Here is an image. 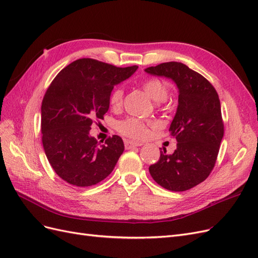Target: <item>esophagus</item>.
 <instances>
[{"instance_id":"1","label":"esophagus","mask_w":258,"mask_h":258,"mask_svg":"<svg viewBox=\"0 0 258 258\" xmlns=\"http://www.w3.org/2000/svg\"><path fill=\"white\" fill-rule=\"evenodd\" d=\"M141 145H143V143H141V142H134V141H130V140H126V141H124V147H126L127 150H129V148H132V147L141 146Z\"/></svg>"}]
</instances>
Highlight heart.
<instances>
[{
	"mask_svg": "<svg viewBox=\"0 0 258 258\" xmlns=\"http://www.w3.org/2000/svg\"><path fill=\"white\" fill-rule=\"evenodd\" d=\"M143 89L155 102H163L168 98V87L166 84L156 79L147 80L143 83ZM123 90L116 88L110 97V103L113 107H119L122 103ZM117 130L121 135L132 139H143L147 135V126L142 120L137 118H127L117 123Z\"/></svg>",
	"mask_w": 258,
	"mask_h": 258,
	"instance_id": "b5f03b06",
	"label": "heart"
}]
</instances>
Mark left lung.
<instances>
[{"mask_svg": "<svg viewBox=\"0 0 258 258\" xmlns=\"http://www.w3.org/2000/svg\"><path fill=\"white\" fill-rule=\"evenodd\" d=\"M144 71L166 77L177 87L178 104L169 132L176 150L160 153L150 173L163 188L184 191L204 182L212 171L224 136L221 102L214 87L204 76L182 62H165Z\"/></svg>", "mask_w": 258, "mask_h": 258, "instance_id": "obj_1", "label": "left lung"}]
</instances>
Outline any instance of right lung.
Returning a JSON list of instances; mask_svg holds the SVG:
<instances>
[{"label":"right lung","instance_id":"obj_1","mask_svg":"<svg viewBox=\"0 0 258 258\" xmlns=\"http://www.w3.org/2000/svg\"><path fill=\"white\" fill-rule=\"evenodd\" d=\"M137 70V66L117 68L84 58L54 77L42 102V142L50 166L67 183L91 186L111 174L123 142L113 136L101 145L90 136L91 124L104 118L114 86Z\"/></svg>","mask_w":258,"mask_h":258}]
</instances>
